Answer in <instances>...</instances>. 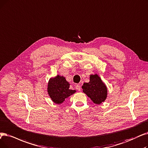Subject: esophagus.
Wrapping results in <instances>:
<instances>
[{
	"instance_id": "obj_1",
	"label": "esophagus",
	"mask_w": 148,
	"mask_h": 148,
	"mask_svg": "<svg viewBox=\"0 0 148 148\" xmlns=\"http://www.w3.org/2000/svg\"><path fill=\"white\" fill-rule=\"evenodd\" d=\"M75 89H76L77 90H78L79 91H81V87H80V86L79 85L75 86Z\"/></svg>"
}]
</instances>
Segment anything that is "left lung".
Wrapping results in <instances>:
<instances>
[{"instance_id":"8db88e82","label":"left lung","mask_w":148,"mask_h":148,"mask_svg":"<svg viewBox=\"0 0 148 148\" xmlns=\"http://www.w3.org/2000/svg\"><path fill=\"white\" fill-rule=\"evenodd\" d=\"M89 78L90 81L88 83H83L82 87L83 92L85 93L95 104L100 105L107 97V88L97 74L90 75Z\"/></svg>"}]
</instances>
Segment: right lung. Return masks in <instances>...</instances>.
<instances>
[{"label": "right lung", "instance_id": "1", "mask_svg": "<svg viewBox=\"0 0 148 148\" xmlns=\"http://www.w3.org/2000/svg\"><path fill=\"white\" fill-rule=\"evenodd\" d=\"M69 83L63 76L57 75L50 79L47 91L50 98L56 104H61L65 99L74 94L76 91L69 89Z\"/></svg>", "mask_w": 148, "mask_h": 148}]
</instances>
